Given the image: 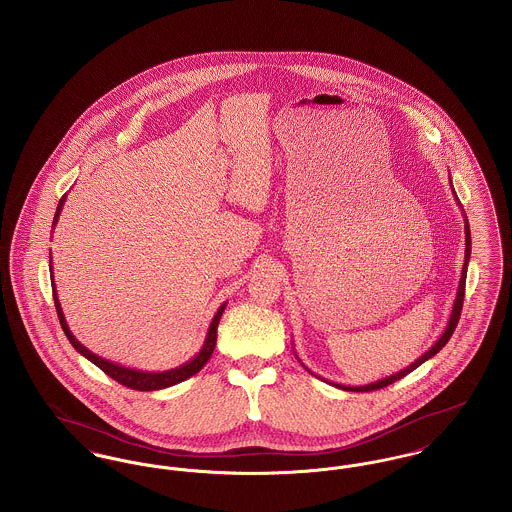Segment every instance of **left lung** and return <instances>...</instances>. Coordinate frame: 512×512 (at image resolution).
Here are the masks:
<instances>
[{
  "instance_id": "8db88e82",
  "label": "left lung",
  "mask_w": 512,
  "mask_h": 512,
  "mask_svg": "<svg viewBox=\"0 0 512 512\" xmlns=\"http://www.w3.org/2000/svg\"><path fill=\"white\" fill-rule=\"evenodd\" d=\"M454 191V189H452ZM456 197V195H454ZM458 199V197H456ZM464 234H466V251H464V265H462V274H460V282H458V292H456V300H454V305H452L451 311V319H449V323H447V329L445 332L441 334V338L421 356L418 360L414 361V363H410L408 367H404V369H400L398 373H394L391 377H385V379H379V381H375V383H369V385H361V387H346V385H338V383H332L334 387H338V389H342V391H352V392H367V391H377V389H383V387H389L392 385L394 381H398V379H402V377H406L408 373H412L416 367H420L423 361L429 360V358H433L449 340H451L452 332L456 329V325H458V319H460V311H462V303H464V288H466V272H468V261H470V253H472V240H470V226H468V218H466V214H464ZM307 369V367H305ZM309 371V369H307ZM321 379V377H319ZM329 383V381H327Z\"/></svg>"
}]
</instances>
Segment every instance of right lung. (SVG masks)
<instances>
[{"instance_id": "obj_1", "label": "right lung", "mask_w": 512, "mask_h": 512, "mask_svg": "<svg viewBox=\"0 0 512 512\" xmlns=\"http://www.w3.org/2000/svg\"><path fill=\"white\" fill-rule=\"evenodd\" d=\"M63 203H65V195L60 199V205L56 209V216H54V226L58 224V218H60L61 209H63ZM50 276H52V282H54V274H52V257H50ZM52 290H54V303H56V311H58V317H60V325L67 340L73 344V348L85 356L87 360L92 361L96 367H100L108 377H112L114 381L121 383L123 387L127 389H133V391H160V389H166V387H172V385H178L181 381L193 377L195 373H199L203 369V365L209 361V358L214 352V346H216V329H218V323H220V317L224 313V307L226 303H222L216 311V315L212 317L211 327L207 332V338H205V344L203 348L199 350V354L193 358V360L183 363L176 369H168V371H139V369H129V367H123L120 363H114V361L104 360L96 354H92L91 350H87L75 336L73 332L69 331L67 327V321L63 317V311H61L60 300H58V294H56V284H52Z\"/></svg>"}]
</instances>
